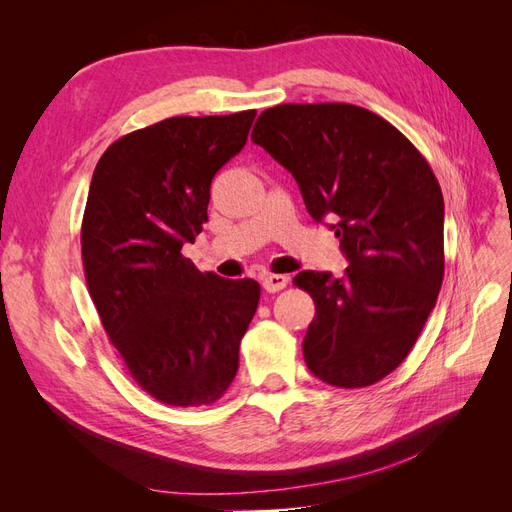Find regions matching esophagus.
I'll list each match as a JSON object with an SVG mask.
<instances>
[{
  "instance_id": "obj_1",
  "label": "esophagus",
  "mask_w": 512,
  "mask_h": 512,
  "mask_svg": "<svg viewBox=\"0 0 512 512\" xmlns=\"http://www.w3.org/2000/svg\"><path fill=\"white\" fill-rule=\"evenodd\" d=\"M290 277L288 275H275V273H269L262 277V288H265L267 292H280L288 286Z\"/></svg>"
}]
</instances>
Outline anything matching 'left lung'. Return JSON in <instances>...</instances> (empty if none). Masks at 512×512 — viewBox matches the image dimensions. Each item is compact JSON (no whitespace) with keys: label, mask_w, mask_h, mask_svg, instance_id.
I'll list each match as a JSON object with an SVG mask.
<instances>
[{"label":"left lung","mask_w":512,"mask_h":512,"mask_svg":"<svg viewBox=\"0 0 512 512\" xmlns=\"http://www.w3.org/2000/svg\"><path fill=\"white\" fill-rule=\"evenodd\" d=\"M252 141L299 183L316 222L348 260L342 277L301 271L316 316L303 339L309 371L361 389L406 359L444 277V198L427 160L367 108L322 102L262 111Z\"/></svg>","instance_id":"1"}]
</instances>
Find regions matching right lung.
I'll use <instances>...</instances> for the list:
<instances>
[{
	"label": "right lung",
	"mask_w": 512,
	"mask_h": 512,
	"mask_svg": "<svg viewBox=\"0 0 512 512\" xmlns=\"http://www.w3.org/2000/svg\"><path fill=\"white\" fill-rule=\"evenodd\" d=\"M254 117L158 121L115 141L91 177L81 228L91 301L130 376L168 406H207L226 393L260 301L258 282L200 273L181 254Z\"/></svg>",
	"instance_id": "obj_1"
}]
</instances>
